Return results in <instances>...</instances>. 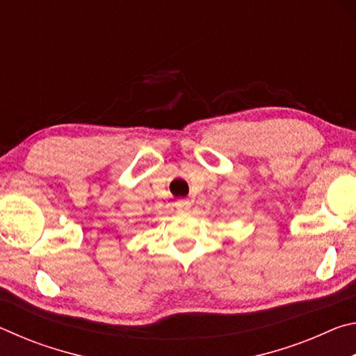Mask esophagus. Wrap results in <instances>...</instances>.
<instances>
[{"instance_id":"1","label":"esophagus","mask_w":356,"mask_h":356,"mask_svg":"<svg viewBox=\"0 0 356 356\" xmlns=\"http://www.w3.org/2000/svg\"><path fill=\"white\" fill-rule=\"evenodd\" d=\"M190 206H191V202L188 201V200H179L177 202H176V207H177V210H188L190 209Z\"/></svg>"}]
</instances>
